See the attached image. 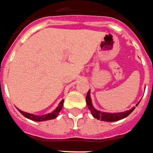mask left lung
<instances>
[{"label": "left lung", "instance_id": "obj_1", "mask_svg": "<svg viewBox=\"0 0 153 153\" xmlns=\"http://www.w3.org/2000/svg\"><path fill=\"white\" fill-rule=\"evenodd\" d=\"M86 102H87V107L88 109L91 111L92 115L97 120H100L102 121H107V122H114V121H118L122 119L126 118L127 116L130 115L135 108H132L131 110L127 111L124 112H120V113H106V112H102L100 111H97L96 109L93 108L91 103V100L90 97V91H88L86 96ZM139 104V102L136 104V106Z\"/></svg>", "mask_w": 153, "mask_h": 153}]
</instances>
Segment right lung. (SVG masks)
<instances>
[{
  "instance_id": "1",
  "label": "right lung",
  "mask_w": 153,
  "mask_h": 153,
  "mask_svg": "<svg viewBox=\"0 0 153 153\" xmlns=\"http://www.w3.org/2000/svg\"><path fill=\"white\" fill-rule=\"evenodd\" d=\"M63 102H64V100H62L61 102H59L58 108H56L53 112L49 113V114H47V115H33V114H30V113L24 112V111H22L21 110H18V111H19L20 112L22 113V115H24L25 117L30 119V120H33V121L49 120H53V119H55L56 117L58 116L59 112L61 111L62 108Z\"/></svg>"
}]
</instances>
